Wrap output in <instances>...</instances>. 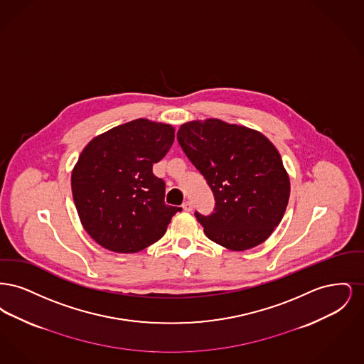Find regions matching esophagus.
<instances>
[{
	"label": "esophagus",
	"instance_id": "obj_1",
	"mask_svg": "<svg viewBox=\"0 0 364 364\" xmlns=\"http://www.w3.org/2000/svg\"><path fill=\"white\" fill-rule=\"evenodd\" d=\"M183 208H184L186 211H191V210H192V203H191L190 200H186V202L183 203Z\"/></svg>",
	"mask_w": 364,
	"mask_h": 364
}]
</instances>
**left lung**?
I'll return each mask as SVG.
<instances>
[{"mask_svg": "<svg viewBox=\"0 0 364 364\" xmlns=\"http://www.w3.org/2000/svg\"><path fill=\"white\" fill-rule=\"evenodd\" d=\"M177 140L214 195L211 214L195 211L208 239L232 251L264 242L281 223L291 191L273 143L218 119L183 124Z\"/></svg>", "mask_w": 364, "mask_h": 364, "instance_id": "left-lung-1", "label": "left lung"}]
</instances>
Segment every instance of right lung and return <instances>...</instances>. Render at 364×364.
Returning a JSON list of instances; mask_svg holds the SVG:
<instances>
[{
  "label": "right lung",
  "mask_w": 364,
  "mask_h": 364,
  "mask_svg": "<svg viewBox=\"0 0 364 364\" xmlns=\"http://www.w3.org/2000/svg\"><path fill=\"white\" fill-rule=\"evenodd\" d=\"M173 140L172 125L138 119L92 139L82 151L70 177L72 195L82 225L106 250H144L181 211L165 203V181L153 173Z\"/></svg>",
  "instance_id": "right-lung-1"
}]
</instances>
